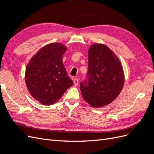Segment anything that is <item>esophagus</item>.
I'll use <instances>...</instances> for the list:
<instances>
[{
	"label": "esophagus",
	"mask_w": 154,
	"mask_h": 154,
	"mask_svg": "<svg viewBox=\"0 0 154 154\" xmlns=\"http://www.w3.org/2000/svg\"><path fill=\"white\" fill-rule=\"evenodd\" d=\"M73 82H74V85H75V86H77L78 85L79 80H78V78H74Z\"/></svg>",
	"instance_id": "esophagus-1"
}]
</instances>
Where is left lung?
<instances>
[{"instance_id":"obj_1","label":"left lung","mask_w":154,"mask_h":154,"mask_svg":"<svg viewBox=\"0 0 154 154\" xmlns=\"http://www.w3.org/2000/svg\"><path fill=\"white\" fill-rule=\"evenodd\" d=\"M88 54L87 77L80 83L82 96L93 107L108 105L118 96L124 85L122 63L104 44H93Z\"/></svg>"}]
</instances>
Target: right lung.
<instances>
[{
	"mask_svg": "<svg viewBox=\"0 0 154 154\" xmlns=\"http://www.w3.org/2000/svg\"><path fill=\"white\" fill-rule=\"evenodd\" d=\"M66 46L50 44L41 48L26 69V83L30 94L40 103L50 105L59 100L73 82L63 66Z\"/></svg>",
	"mask_w": 154,
	"mask_h": 154,
	"instance_id": "add662e5",
	"label": "right lung"
}]
</instances>
